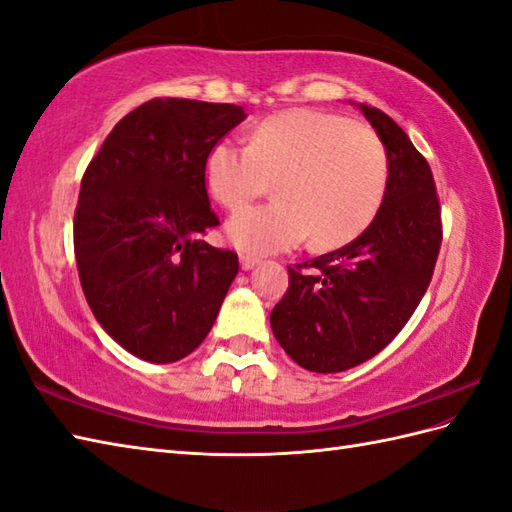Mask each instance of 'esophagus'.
Wrapping results in <instances>:
<instances>
[{"label": "esophagus", "mask_w": 512, "mask_h": 512, "mask_svg": "<svg viewBox=\"0 0 512 512\" xmlns=\"http://www.w3.org/2000/svg\"><path fill=\"white\" fill-rule=\"evenodd\" d=\"M239 264H242V270H253L259 264V259L253 255H239Z\"/></svg>", "instance_id": "esophagus-1"}]
</instances>
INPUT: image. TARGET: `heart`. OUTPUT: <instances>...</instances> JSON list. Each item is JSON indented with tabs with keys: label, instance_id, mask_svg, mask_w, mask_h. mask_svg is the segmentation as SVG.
Wrapping results in <instances>:
<instances>
[{
	"label": "heart",
	"instance_id": "obj_1",
	"mask_svg": "<svg viewBox=\"0 0 512 512\" xmlns=\"http://www.w3.org/2000/svg\"><path fill=\"white\" fill-rule=\"evenodd\" d=\"M275 180L277 202L233 215L231 242L253 255L288 250L312 235L317 248L350 244L374 222L389 187L380 138L350 118L295 107L268 116L248 145L220 140L206 156V184L231 211Z\"/></svg>",
	"mask_w": 512,
	"mask_h": 512
}]
</instances>
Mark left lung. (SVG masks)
<instances>
[{
  "instance_id": "8db88e82",
  "label": "left lung",
  "mask_w": 512,
  "mask_h": 512,
  "mask_svg": "<svg viewBox=\"0 0 512 512\" xmlns=\"http://www.w3.org/2000/svg\"><path fill=\"white\" fill-rule=\"evenodd\" d=\"M389 158V187L374 222L354 242L288 268V292L270 328L303 369L334 374L361 365L396 339L429 288L442 242L429 162L391 118L354 103Z\"/></svg>"
}]
</instances>
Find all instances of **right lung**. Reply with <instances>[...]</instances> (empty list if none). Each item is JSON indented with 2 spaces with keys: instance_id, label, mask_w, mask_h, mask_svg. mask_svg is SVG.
Listing matches in <instances>:
<instances>
[{
  "instance_id": "obj_1",
  "label": "right lung",
  "mask_w": 512,
  "mask_h": 512,
  "mask_svg": "<svg viewBox=\"0 0 512 512\" xmlns=\"http://www.w3.org/2000/svg\"><path fill=\"white\" fill-rule=\"evenodd\" d=\"M244 107L154 99L116 123L83 173L79 279L101 328L149 363H176L211 332L239 270L200 235L220 220L204 171Z\"/></svg>"
}]
</instances>
